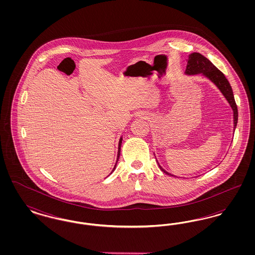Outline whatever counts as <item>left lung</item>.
Instances as JSON below:
<instances>
[{
  "label": "left lung",
  "instance_id": "1",
  "mask_svg": "<svg viewBox=\"0 0 255 255\" xmlns=\"http://www.w3.org/2000/svg\"><path fill=\"white\" fill-rule=\"evenodd\" d=\"M187 65L184 73L187 75H193V74H202L206 78H208L214 85L216 86L222 93V95L227 99L229 102L231 109L233 111V131H235V128L237 126V122H238V110H237V105L234 100V96L233 92L231 89V84L226 78L225 74L219 71L218 69L208 60L204 55H202L199 52H193L188 55L187 59ZM158 166L160 170L170 176H174L177 178V176L172 175L168 173L167 171L163 169L159 163Z\"/></svg>",
  "mask_w": 255,
  "mask_h": 255
}]
</instances>
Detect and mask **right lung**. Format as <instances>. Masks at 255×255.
<instances>
[{"label":"right lung","instance_id":"add662e5","mask_svg":"<svg viewBox=\"0 0 255 255\" xmlns=\"http://www.w3.org/2000/svg\"><path fill=\"white\" fill-rule=\"evenodd\" d=\"M122 136L121 137V139H120V142H119V152H118V158H117V162H118V160H119V158H120V156H121V147H122ZM117 162H116V164H115V167H114V169L112 170V172H114L115 169H116V166H117ZM112 172H111V174H112Z\"/></svg>","mask_w":255,"mask_h":255}]
</instances>
